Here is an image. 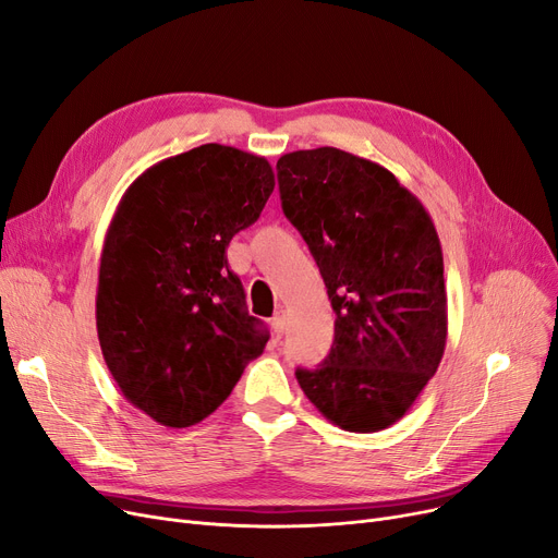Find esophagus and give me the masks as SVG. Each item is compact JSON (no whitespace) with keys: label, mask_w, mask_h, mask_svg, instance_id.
<instances>
[{"label":"esophagus","mask_w":558,"mask_h":558,"mask_svg":"<svg viewBox=\"0 0 558 558\" xmlns=\"http://www.w3.org/2000/svg\"><path fill=\"white\" fill-rule=\"evenodd\" d=\"M271 326H274V332H276L278 337H282V332H284V326H287V310H282V307H280V310L274 314Z\"/></svg>","instance_id":"obj_1"}]
</instances>
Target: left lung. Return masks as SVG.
<instances>
[{
  "label": "left lung",
  "mask_w": 558,
  "mask_h": 558,
  "mask_svg": "<svg viewBox=\"0 0 558 558\" xmlns=\"http://www.w3.org/2000/svg\"><path fill=\"white\" fill-rule=\"evenodd\" d=\"M282 211L303 234L335 310V342L296 369L335 426L376 433L399 422L438 372L447 289L426 207L385 166L337 148L278 159Z\"/></svg>",
  "instance_id": "obj_1"
}]
</instances>
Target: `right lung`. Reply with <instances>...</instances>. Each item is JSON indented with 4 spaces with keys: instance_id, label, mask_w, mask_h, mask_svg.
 <instances>
[{
    "instance_id": "1",
    "label": "right lung",
    "mask_w": 558,
    "mask_h": 558,
    "mask_svg": "<svg viewBox=\"0 0 558 558\" xmlns=\"http://www.w3.org/2000/svg\"><path fill=\"white\" fill-rule=\"evenodd\" d=\"M274 186L264 157L205 143L143 171L116 207L95 324L120 392L161 426L211 415L269 342L226 251Z\"/></svg>"
}]
</instances>
